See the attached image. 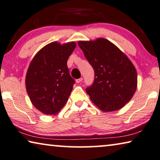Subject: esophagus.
<instances>
[{
  "label": "esophagus",
  "instance_id": "obj_1",
  "mask_svg": "<svg viewBox=\"0 0 160 160\" xmlns=\"http://www.w3.org/2000/svg\"><path fill=\"white\" fill-rule=\"evenodd\" d=\"M83 81V78H78V79L76 80V82L77 83H81Z\"/></svg>",
  "mask_w": 160,
  "mask_h": 160
}]
</instances>
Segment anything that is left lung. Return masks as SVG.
Here are the masks:
<instances>
[{
  "mask_svg": "<svg viewBox=\"0 0 160 160\" xmlns=\"http://www.w3.org/2000/svg\"><path fill=\"white\" fill-rule=\"evenodd\" d=\"M78 44L95 72L93 84L86 88L91 101L104 112L122 108L137 88V72L132 62L106 39L78 41Z\"/></svg>",
  "mask_w": 160,
  "mask_h": 160,
  "instance_id": "1",
  "label": "left lung"
}]
</instances>
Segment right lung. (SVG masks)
Instances as JSON below:
<instances>
[{"mask_svg": "<svg viewBox=\"0 0 160 160\" xmlns=\"http://www.w3.org/2000/svg\"><path fill=\"white\" fill-rule=\"evenodd\" d=\"M76 45L75 42L49 43L29 65L26 90L33 106L44 114H57L68 101L75 81L69 73L67 60Z\"/></svg>", "mask_w": 160, "mask_h": 160, "instance_id": "1", "label": "right lung"}]
</instances>
